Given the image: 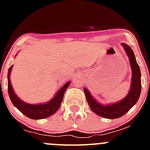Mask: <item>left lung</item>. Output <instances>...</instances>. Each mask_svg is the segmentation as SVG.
<instances>
[{"label": "left lung", "instance_id": "left-lung-1", "mask_svg": "<svg viewBox=\"0 0 150 150\" xmlns=\"http://www.w3.org/2000/svg\"><path fill=\"white\" fill-rule=\"evenodd\" d=\"M122 46L126 51L127 55L129 57L130 64L132 69V81L130 91L128 95L116 104H109V105H102L98 103L91 96L88 91L84 88L86 99L89 107L93 112L99 116L108 119H115L122 117L130 109L133 107L138 101L141 93L142 83H141V72L139 64L136 61L134 51L129 46L123 43Z\"/></svg>", "mask_w": 150, "mask_h": 150}]
</instances>
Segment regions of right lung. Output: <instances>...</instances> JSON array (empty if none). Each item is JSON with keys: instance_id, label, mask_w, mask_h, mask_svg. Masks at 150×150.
I'll return each instance as SVG.
<instances>
[{"instance_id": "right-lung-1", "label": "right lung", "mask_w": 150, "mask_h": 150, "mask_svg": "<svg viewBox=\"0 0 150 150\" xmlns=\"http://www.w3.org/2000/svg\"><path fill=\"white\" fill-rule=\"evenodd\" d=\"M12 66H11L8 69V95L11 102L13 105L19 110L22 113H23L25 116L30 119L34 120H39L45 117H48L55 113L59 108L62 102L63 96H64V91L67 88L70 84V81L65 83L61 88L59 89L57 94L50 102L46 104H30L22 102L21 99L17 97L13 92L11 84L10 81V72L11 70Z\"/></svg>"}]
</instances>
